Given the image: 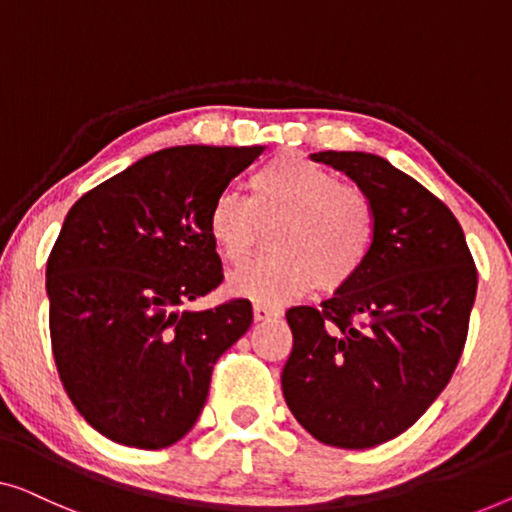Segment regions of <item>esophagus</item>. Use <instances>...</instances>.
I'll use <instances>...</instances> for the list:
<instances>
[{
    "label": "esophagus",
    "mask_w": 512,
    "mask_h": 512,
    "mask_svg": "<svg viewBox=\"0 0 512 512\" xmlns=\"http://www.w3.org/2000/svg\"><path fill=\"white\" fill-rule=\"evenodd\" d=\"M281 309L268 307V305H254V318L256 321H272V318H279Z\"/></svg>",
    "instance_id": "obj_1"
}]
</instances>
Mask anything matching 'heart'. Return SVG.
<instances>
[{"mask_svg": "<svg viewBox=\"0 0 512 512\" xmlns=\"http://www.w3.org/2000/svg\"><path fill=\"white\" fill-rule=\"evenodd\" d=\"M270 249L235 272L228 288L251 300L281 302L314 284L332 293L351 284L374 247L376 212L365 191L300 154H279L251 180V198L221 191L207 217L219 256L240 268L254 256L263 226Z\"/></svg>", "mask_w": 512, "mask_h": 512, "instance_id": "b5f03b06", "label": "heart"}]
</instances>
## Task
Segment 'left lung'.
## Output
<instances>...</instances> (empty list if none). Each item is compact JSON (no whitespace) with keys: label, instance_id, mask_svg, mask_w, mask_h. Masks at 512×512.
<instances>
[{"label":"left lung","instance_id":"1","mask_svg":"<svg viewBox=\"0 0 512 512\" xmlns=\"http://www.w3.org/2000/svg\"><path fill=\"white\" fill-rule=\"evenodd\" d=\"M376 212L374 247L351 284L321 307H291L293 351L281 372L288 409L337 448H372L406 432L462 358L478 270L446 203L365 152H318Z\"/></svg>","mask_w":512,"mask_h":512}]
</instances>
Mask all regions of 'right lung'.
<instances>
[{
	"label": "right lung",
	"instance_id": "add662e5",
	"mask_svg": "<svg viewBox=\"0 0 512 512\" xmlns=\"http://www.w3.org/2000/svg\"><path fill=\"white\" fill-rule=\"evenodd\" d=\"M263 150L168 147L66 214L46 265L50 344L66 395L110 441H180L201 416L214 362L254 321L244 298L182 307L224 281L207 217Z\"/></svg>",
	"mask_w": 512,
	"mask_h": 512
}]
</instances>
